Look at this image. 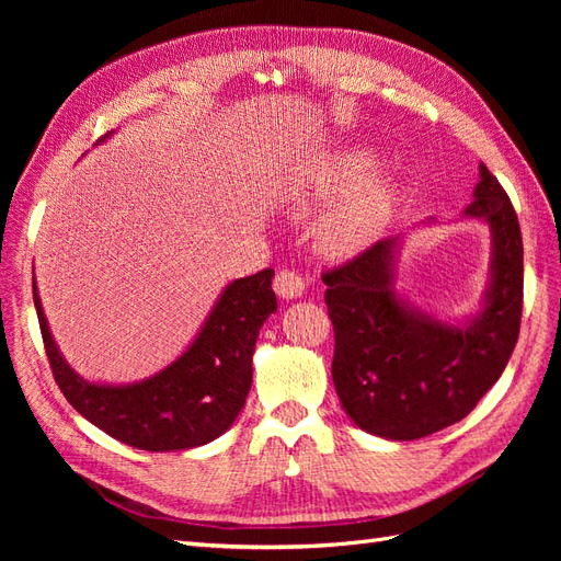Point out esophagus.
<instances>
[{"label":"esophagus","instance_id":"34e87169","mask_svg":"<svg viewBox=\"0 0 561 561\" xmlns=\"http://www.w3.org/2000/svg\"><path fill=\"white\" fill-rule=\"evenodd\" d=\"M274 290L280 299H297L304 295V280L301 276H297L295 271H278V276L274 278Z\"/></svg>","mask_w":561,"mask_h":561}]
</instances>
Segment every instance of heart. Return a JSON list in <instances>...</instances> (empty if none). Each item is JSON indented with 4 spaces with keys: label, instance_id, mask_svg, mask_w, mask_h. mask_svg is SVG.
I'll use <instances>...</instances> for the list:
<instances>
[{
    "label": "heart",
    "instance_id": "1",
    "mask_svg": "<svg viewBox=\"0 0 561 561\" xmlns=\"http://www.w3.org/2000/svg\"><path fill=\"white\" fill-rule=\"evenodd\" d=\"M379 154L369 147H351L336 157L330 173L311 201L299 210H311L320 201L348 196L320 229V245L334 257H348L363 250L383 227L396 201V184L377 171Z\"/></svg>",
    "mask_w": 561,
    "mask_h": 561
}]
</instances>
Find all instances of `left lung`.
I'll return each mask as SVG.
<instances>
[{
    "mask_svg": "<svg viewBox=\"0 0 561 561\" xmlns=\"http://www.w3.org/2000/svg\"><path fill=\"white\" fill-rule=\"evenodd\" d=\"M461 219L486 225L491 236L486 290L468 318L435 316L398 293L404 236L383 239L322 276L336 396L355 426L371 435L402 443L451 426L511 360L522 318V233L511 198L484 163Z\"/></svg>",
    "mask_w": 561,
    "mask_h": 561,
    "instance_id": "obj_1",
    "label": "left lung"
}]
</instances>
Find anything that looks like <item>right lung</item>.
Segmentation results:
<instances>
[{
    "instance_id": "obj_1",
    "label": "right lung",
    "mask_w": 561,
    "mask_h": 561,
    "mask_svg": "<svg viewBox=\"0 0 561 561\" xmlns=\"http://www.w3.org/2000/svg\"><path fill=\"white\" fill-rule=\"evenodd\" d=\"M112 135L114 130L98 145ZM271 278L274 271L264 268L225 285L178 358L157 375L130 383L91 381L72 369L50 334L35 278L32 290L48 363L67 402L128 447L182 451L213 443L243 410L252 386L254 344L264 320L278 309Z\"/></svg>"
}]
</instances>
